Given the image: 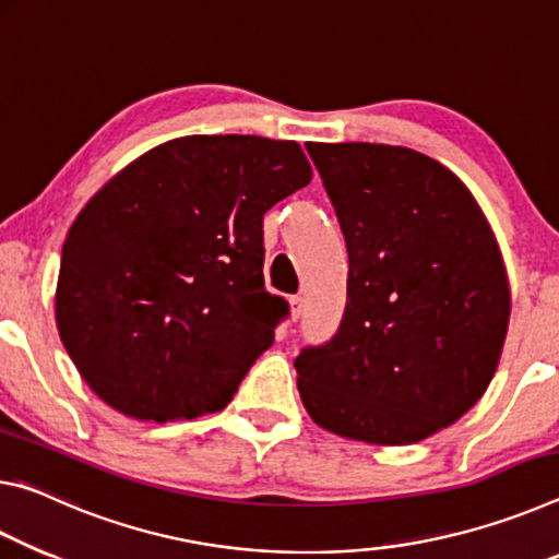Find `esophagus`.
Masks as SVG:
<instances>
[{
  "mask_svg": "<svg viewBox=\"0 0 559 559\" xmlns=\"http://www.w3.org/2000/svg\"><path fill=\"white\" fill-rule=\"evenodd\" d=\"M289 309H292V322H297V319L301 317V309H305V299H301L299 295L289 297Z\"/></svg>",
  "mask_w": 559,
  "mask_h": 559,
  "instance_id": "obj_1",
  "label": "esophagus"
}]
</instances>
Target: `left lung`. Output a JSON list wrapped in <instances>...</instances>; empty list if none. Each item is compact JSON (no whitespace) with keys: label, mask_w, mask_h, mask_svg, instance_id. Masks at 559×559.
Wrapping results in <instances>:
<instances>
[{"label":"left lung","mask_w":559,"mask_h":559,"mask_svg":"<svg viewBox=\"0 0 559 559\" xmlns=\"http://www.w3.org/2000/svg\"><path fill=\"white\" fill-rule=\"evenodd\" d=\"M349 252L342 324L297 356L307 414L377 445L424 441L486 393L510 319L496 235L459 176L383 143H307Z\"/></svg>","instance_id":"left-lung-1"}]
</instances>
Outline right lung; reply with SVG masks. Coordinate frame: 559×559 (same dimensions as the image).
I'll list each match as a JSON object with an SVG mask.
<instances>
[{"instance_id":"1","label":"right lung","mask_w":559,"mask_h":559,"mask_svg":"<svg viewBox=\"0 0 559 559\" xmlns=\"http://www.w3.org/2000/svg\"><path fill=\"white\" fill-rule=\"evenodd\" d=\"M309 180L295 141L186 135L88 200L61 250L57 326L98 399L158 424L230 404L289 314L264 289L262 217Z\"/></svg>"}]
</instances>
